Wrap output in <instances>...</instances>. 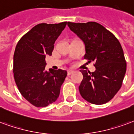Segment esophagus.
I'll use <instances>...</instances> for the list:
<instances>
[{"label": "esophagus", "instance_id": "34e87169", "mask_svg": "<svg viewBox=\"0 0 134 134\" xmlns=\"http://www.w3.org/2000/svg\"><path fill=\"white\" fill-rule=\"evenodd\" d=\"M67 73H68V75H71L72 74H74V70H71V69H69L67 71Z\"/></svg>", "mask_w": 134, "mask_h": 134}]
</instances>
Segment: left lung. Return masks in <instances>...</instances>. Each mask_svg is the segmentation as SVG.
I'll return each mask as SVG.
<instances>
[{"mask_svg": "<svg viewBox=\"0 0 134 134\" xmlns=\"http://www.w3.org/2000/svg\"><path fill=\"white\" fill-rule=\"evenodd\" d=\"M71 31L85 45V59L95 62L96 71L81 70L83 79L79 86L83 98L93 104L107 103L121 87L126 63L121 43L114 34L96 22H68Z\"/></svg>", "mask_w": 134, "mask_h": 134, "instance_id": "obj_1", "label": "left lung"}]
</instances>
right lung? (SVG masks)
<instances>
[{
	"label": "right lung",
	"instance_id": "obj_1",
	"mask_svg": "<svg viewBox=\"0 0 134 134\" xmlns=\"http://www.w3.org/2000/svg\"><path fill=\"white\" fill-rule=\"evenodd\" d=\"M67 22L40 23L20 39L13 55V74L19 91L36 107L55 102L65 81V70L46 71V56L52 55L54 43Z\"/></svg>",
	"mask_w": 134,
	"mask_h": 134
}]
</instances>
